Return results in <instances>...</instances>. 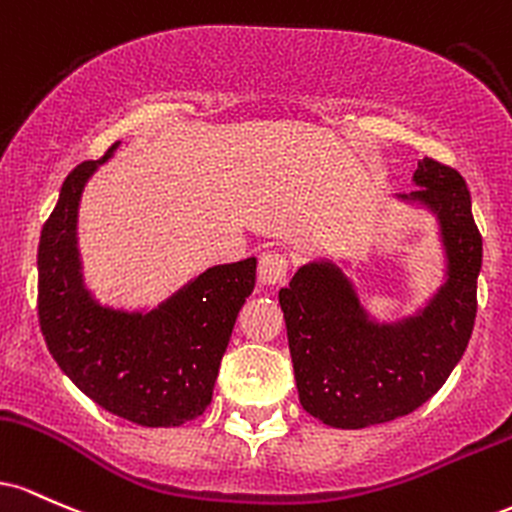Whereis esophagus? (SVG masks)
Returning <instances> with one entry per match:
<instances>
[{
    "instance_id": "34e87169",
    "label": "esophagus",
    "mask_w": 512,
    "mask_h": 512,
    "mask_svg": "<svg viewBox=\"0 0 512 512\" xmlns=\"http://www.w3.org/2000/svg\"><path fill=\"white\" fill-rule=\"evenodd\" d=\"M285 275L287 258L283 254L268 251V254L261 256V261H258V283L263 287H278L285 280Z\"/></svg>"
}]
</instances>
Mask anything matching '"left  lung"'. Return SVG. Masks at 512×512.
I'll return each mask as SVG.
<instances>
[{"mask_svg": "<svg viewBox=\"0 0 512 512\" xmlns=\"http://www.w3.org/2000/svg\"><path fill=\"white\" fill-rule=\"evenodd\" d=\"M413 183L396 195L438 222L442 285L409 317L380 321L360 302L338 263L300 266L278 292L300 404L331 428L358 430L394 421L426 404L462 360L476 319L481 234L467 183L423 157Z\"/></svg>", "mask_w": 512, "mask_h": 512, "instance_id": "8db88e82", "label": "left lung"}]
</instances>
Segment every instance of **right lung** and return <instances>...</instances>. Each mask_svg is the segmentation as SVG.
<instances>
[{"label": "right lung", "instance_id": "add662e5", "mask_svg": "<svg viewBox=\"0 0 512 512\" xmlns=\"http://www.w3.org/2000/svg\"><path fill=\"white\" fill-rule=\"evenodd\" d=\"M118 145L67 176L40 232V331L60 370L101 409L137 426H181L208 409L234 321L254 292L256 256L208 268L154 309L96 300L84 283L79 203Z\"/></svg>", "mask_w": 512, "mask_h": 512}]
</instances>
